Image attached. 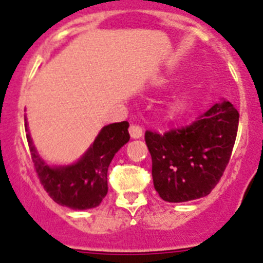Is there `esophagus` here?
Masks as SVG:
<instances>
[{
    "label": "esophagus",
    "instance_id": "esophagus-1",
    "mask_svg": "<svg viewBox=\"0 0 263 263\" xmlns=\"http://www.w3.org/2000/svg\"><path fill=\"white\" fill-rule=\"evenodd\" d=\"M129 133H130V137H132V138L138 139L143 136V130H142V127L139 126V125H130Z\"/></svg>",
    "mask_w": 263,
    "mask_h": 263
}]
</instances>
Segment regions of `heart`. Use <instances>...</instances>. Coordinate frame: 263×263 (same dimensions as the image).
<instances>
[{
  "instance_id": "heart-1",
  "label": "heart",
  "mask_w": 263,
  "mask_h": 263,
  "mask_svg": "<svg viewBox=\"0 0 263 263\" xmlns=\"http://www.w3.org/2000/svg\"><path fill=\"white\" fill-rule=\"evenodd\" d=\"M190 108V99L185 95H178L171 100L167 108V113L171 118H179L184 116Z\"/></svg>"
}]
</instances>
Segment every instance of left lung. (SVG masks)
Returning a JSON list of instances; mask_svg holds the SVG:
<instances>
[{
  "instance_id": "left-lung-1",
  "label": "left lung",
  "mask_w": 263,
  "mask_h": 263,
  "mask_svg": "<svg viewBox=\"0 0 263 263\" xmlns=\"http://www.w3.org/2000/svg\"><path fill=\"white\" fill-rule=\"evenodd\" d=\"M238 118L237 109L222 100L188 126L164 134L146 132L154 188L164 201L183 203L211 194L231 159Z\"/></svg>"
}]
</instances>
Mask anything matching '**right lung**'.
Masks as SVG:
<instances>
[{
  "label": "right lung",
  "mask_w": 263,
  "mask_h": 263,
  "mask_svg": "<svg viewBox=\"0 0 263 263\" xmlns=\"http://www.w3.org/2000/svg\"><path fill=\"white\" fill-rule=\"evenodd\" d=\"M25 127L27 130V122H25ZM127 127V121L106 125L78 162L69 166L53 167L39 157L27 133L32 163L51 199L72 210H89L99 205L108 194L109 164L116 153L129 142Z\"/></svg>",
  "instance_id": "obj_1"
}]
</instances>
